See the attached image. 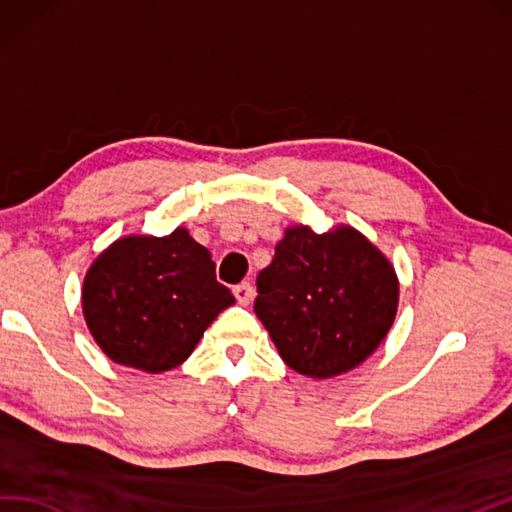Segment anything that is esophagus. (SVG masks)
<instances>
[{"mask_svg": "<svg viewBox=\"0 0 512 512\" xmlns=\"http://www.w3.org/2000/svg\"><path fill=\"white\" fill-rule=\"evenodd\" d=\"M234 298H236L238 304H243V306L252 302V298H254L252 285H249V282H241V285H236L234 287Z\"/></svg>", "mask_w": 512, "mask_h": 512, "instance_id": "1", "label": "esophagus"}]
</instances>
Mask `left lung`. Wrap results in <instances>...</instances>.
I'll use <instances>...</instances> for the list:
<instances>
[{
    "mask_svg": "<svg viewBox=\"0 0 512 512\" xmlns=\"http://www.w3.org/2000/svg\"><path fill=\"white\" fill-rule=\"evenodd\" d=\"M254 311L282 361L331 379L366 361L399 309V278L381 249L350 225L317 234L289 225L256 278Z\"/></svg>",
    "mask_w": 512,
    "mask_h": 512,
    "instance_id": "1",
    "label": "left lung"
}]
</instances>
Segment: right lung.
Wrapping results in <instances>:
<instances>
[{"label": "right lung", "mask_w": 512, "mask_h": 512, "mask_svg": "<svg viewBox=\"0 0 512 512\" xmlns=\"http://www.w3.org/2000/svg\"><path fill=\"white\" fill-rule=\"evenodd\" d=\"M81 302L89 333L113 363L162 374L192 355L234 295L217 282L208 249L177 227L168 236H122L102 249Z\"/></svg>", "instance_id": "right-lung-1"}]
</instances>
